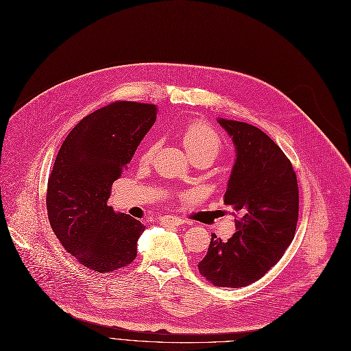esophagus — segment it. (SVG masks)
<instances>
[{"label": "esophagus", "mask_w": 351, "mask_h": 351, "mask_svg": "<svg viewBox=\"0 0 351 351\" xmlns=\"http://www.w3.org/2000/svg\"><path fill=\"white\" fill-rule=\"evenodd\" d=\"M160 223L170 224V226H181V224H184V220L177 215H162V217H160Z\"/></svg>", "instance_id": "esophagus-1"}]
</instances>
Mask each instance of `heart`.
<instances>
[{
	"mask_svg": "<svg viewBox=\"0 0 351 351\" xmlns=\"http://www.w3.org/2000/svg\"><path fill=\"white\" fill-rule=\"evenodd\" d=\"M181 138L191 157L206 156L214 160L221 153L223 138L220 132L206 121H191L181 131ZM158 143H148L141 154V161L148 162L156 154Z\"/></svg>",
	"mask_w": 351,
	"mask_h": 351,
	"instance_id": "1",
	"label": "heart"
}]
</instances>
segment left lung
Here are the masks:
<instances>
[{"mask_svg": "<svg viewBox=\"0 0 351 351\" xmlns=\"http://www.w3.org/2000/svg\"><path fill=\"white\" fill-rule=\"evenodd\" d=\"M236 145V162L224 194L237 231L227 241L211 236L198 271L215 287L239 289L260 280L291 244L298 220L293 165L260 128L219 119Z\"/></svg>", "mask_w": 351, "mask_h": 351, "instance_id": "obj_1", "label": "left lung"}]
</instances>
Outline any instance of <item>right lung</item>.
<instances>
[{
  "label": "right lung",
  "mask_w": 351,
  "mask_h": 351,
  "mask_svg": "<svg viewBox=\"0 0 351 351\" xmlns=\"http://www.w3.org/2000/svg\"><path fill=\"white\" fill-rule=\"evenodd\" d=\"M156 119L154 104L111 103L84 117L57 154L47 186L49 224L66 252L90 270L110 273L137 256L145 227L107 202Z\"/></svg>",
  "instance_id": "add662e5"
}]
</instances>
